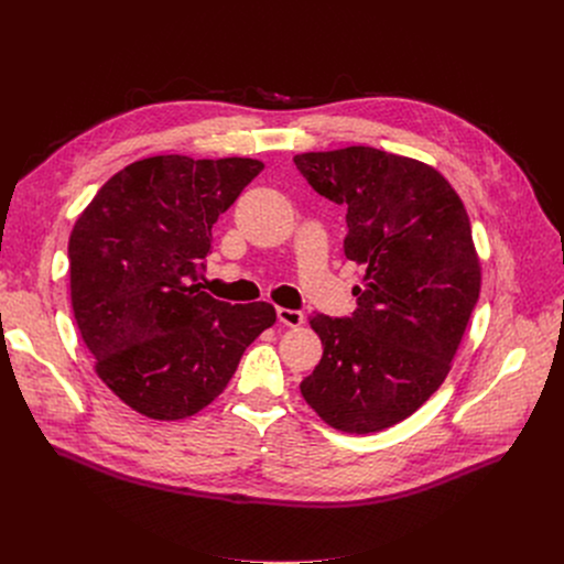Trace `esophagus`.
Listing matches in <instances>:
<instances>
[{"instance_id": "34e87169", "label": "esophagus", "mask_w": 564, "mask_h": 564, "mask_svg": "<svg viewBox=\"0 0 564 564\" xmlns=\"http://www.w3.org/2000/svg\"><path fill=\"white\" fill-rule=\"evenodd\" d=\"M276 316H279V321H281L283 326H290V328H296V326H301L303 321H305L303 312L288 310V307H276Z\"/></svg>"}]
</instances>
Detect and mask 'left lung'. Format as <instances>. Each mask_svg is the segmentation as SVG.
<instances>
[{"instance_id": "8db88e82", "label": "left lung", "mask_w": 564, "mask_h": 564, "mask_svg": "<svg viewBox=\"0 0 564 564\" xmlns=\"http://www.w3.org/2000/svg\"><path fill=\"white\" fill-rule=\"evenodd\" d=\"M312 189L344 205L346 259L366 265L348 318L312 314L324 357L301 394L328 426L377 433L444 383L479 296L470 220L451 183L375 147L294 155Z\"/></svg>"}]
</instances>
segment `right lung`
I'll return each mask as SVG.
<instances>
[{"instance_id":"right-lung-1","label":"right lung","mask_w":564,"mask_h":564,"mask_svg":"<svg viewBox=\"0 0 564 564\" xmlns=\"http://www.w3.org/2000/svg\"><path fill=\"white\" fill-rule=\"evenodd\" d=\"M254 158L153 155L111 176L68 238L70 305L98 377L151 420H185L225 390L270 326V303L200 290L212 227L261 172Z\"/></svg>"}]
</instances>
